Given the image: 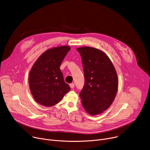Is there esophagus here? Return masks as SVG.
Segmentation results:
<instances>
[{
    "label": "esophagus",
    "mask_w": 150,
    "mask_h": 150,
    "mask_svg": "<svg viewBox=\"0 0 150 150\" xmlns=\"http://www.w3.org/2000/svg\"><path fill=\"white\" fill-rule=\"evenodd\" d=\"M69 86H70V87H71V88H74V86H75V84H74V83H70V84H69Z\"/></svg>",
    "instance_id": "1"
}]
</instances>
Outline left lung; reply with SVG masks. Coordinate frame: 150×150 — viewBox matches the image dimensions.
I'll return each instance as SVG.
<instances>
[{"instance_id": "8db88e82", "label": "left lung", "mask_w": 150, "mask_h": 150, "mask_svg": "<svg viewBox=\"0 0 150 150\" xmlns=\"http://www.w3.org/2000/svg\"><path fill=\"white\" fill-rule=\"evenodd\" d=\"M82 57L85 85L80 93L88 114L97 115L112 104L117 92L118 78L113 64L104 52L91 47L76 49Z\"/></svg>"}]
</instances>
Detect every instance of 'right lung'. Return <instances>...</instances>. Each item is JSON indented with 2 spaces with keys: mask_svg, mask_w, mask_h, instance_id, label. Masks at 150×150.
<instances>
[{
  "mask_svg": "<svg viewBox=\"0 0 150 150\" xmlns=\"http://www.w3.org/2000/svg\"><path fill=\"white\" fill-rule=\"evenodd\" d=\"M70 49L68 46L49 49L33 65L28 77L29 87L34 100L40 104L52 107L60 102L71 90L59 68Z\"/></svg>",
  "mask_w": 150,
  "mask_h": 150,
  "instance_id": "obj_1",
  "label": "right lung"
}]
</instances>
